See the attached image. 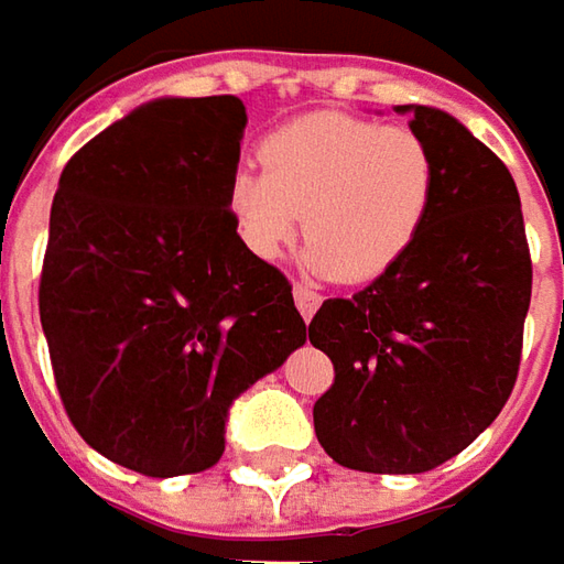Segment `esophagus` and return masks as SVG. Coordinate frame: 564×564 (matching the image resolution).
I'll use <instances>...</instances> for the list:
<instances>
[{
	"label": "esophagus",
	"instance_id": "obj_1",
	"mask_svg": "<svg viewBox=\"0 0 564 564\" xmlns=\"http://www.w3.org/2000/svg\"><path fill=\"white\" fill-rule=\"evenodd\" d=\"M294 304H297L301 316L311 323V316L316 314V307L323 304V294L314 292V289H311V285H304V282H294Z\"/></svg>",
	"mask_w": 564,
	"mask_h": 564
}]
</instances>
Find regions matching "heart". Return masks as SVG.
<instances>
[{
    "label": "heart",
    "instance_id": "b5f03b06",
    "mask_svg": "<svg viewBox=\"0 0 564 564\" xmlns=\"http://www.w3.org/2000/svg\"><path fill=\"white\" fill-rule=\"evenodd\" d=\"M260 167L241 165L226 209L245 248L275 260L304 228L314 272L360 285L399 267L436 200L440 163L408 124L314 112L260 141Z\"/></svg>",
    "mask_w": 564,
    "mask_h": 564
}]
</instances>
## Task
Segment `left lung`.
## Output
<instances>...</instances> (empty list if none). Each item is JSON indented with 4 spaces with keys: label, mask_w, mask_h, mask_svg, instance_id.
Returning a JSON list of instances; mask_svg holds the SVG:
<instances>
[{
    "label": "left lung",
    "mask_w": 564,
    "mask_h": 564,
    "mask_svg": "<svg viewBox=\"0 0 564 564\" xmlns=\"http://www.w3.org/2000/svg\"><path fill=\"white\" fill-rule=\"evenodd\" d=\"M399 112L440 163L426 226L399 267L311 319V345L336 370L314 404L316 440L367 474L433 470L499 417L531 307V248L506 163L440 109Z\"/></svg>",
    "instance_id": "obj_1"
}]
</instances>
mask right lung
I'll list each match as a JSON object with an SVG mask.
<instances>
[{"label":"right lung","instance_id":"add662e5","mask_svg":"<svg viewBox=\"0 0 564 564\" xmlns=\"http://www.w3.org/2000/svg\"><path fill=\"white\" fill-rule=\"evenodd\" d=\"M245 124L238 97L153 99L84 143L53 197L55 389L84 443L143 477L216 465L228 404L311 336L226 209Z\"/></svg>","mask_w":564,"mask_h":564}]
</instances>
